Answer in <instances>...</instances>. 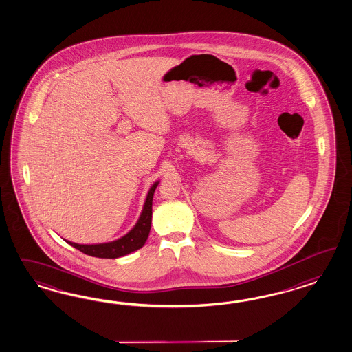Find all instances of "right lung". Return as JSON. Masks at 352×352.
I'll return each instance as SVG.
<instances>
[{
  "label": "right lung",
  "mask_w": 352,
  "mask_h": 352,
  "mask_svg": "<svg viewBox=\"0 0 352 352\" xmlns=\"http://www.w3.org/2000/svg\"><path fill=\"white\" fill-rule=\"evenodd\" d=\"M159 182H156L148 190L147 199L143 206L142 214L138 219L135 227H134L126 236L109 243L101 245H78L74 242H67L70 246L82 251L83 254L89 256L101 257V258H116V257L128 255L135 250L142 248L144 242L147 241L150 229H151L152 220V197L153 192L156 190Z\"/></svg>",
  "instance_id": "add662e5"
}]
</instances>
